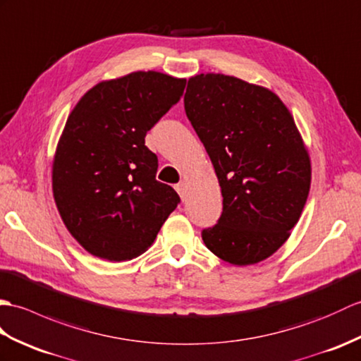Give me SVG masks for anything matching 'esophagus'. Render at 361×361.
Instances as JSON below:
<instances>
[{"mask_svg":"<svg viewBox=\"0 0 361 361\" xmlns=\"http://www.w3.org/2000/svg\"><path fill=\"white\" fill-rule=\"evenodd\" d=\"M176 191H178L179 196L182 197V201H183V199H185V195H187V183L183 180L179 182L178 185H176Z\"/></svg>","mask_w":361,"mask_h":361,"instance_id":"34e87169","label":"esophagus"}]
</instances>
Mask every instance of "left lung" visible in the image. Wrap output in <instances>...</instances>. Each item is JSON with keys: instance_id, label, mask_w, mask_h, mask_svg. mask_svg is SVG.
Returning a JSON list of instances; mask_svg holds the SVG:
<instances>
[{"instance_id": "1", "label": "left lung", "mask_w": 361, "mask_h": 361, "mask_svg": "<svg viewBox=\"0 0 361 361\" xmlns=\"http://www.w3.org/2000/svg\"><path fill=\"white\" fill-rule=\"evenodd\" d=\"M187 117L218 176L222 214L202 230L210 252L235 266L269 258L298 222L310 159L276 94L224 74L188 80Z\"/></svg>"}]
</instances>
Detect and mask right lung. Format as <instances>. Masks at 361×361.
Returning a JSON list of instances; mask_svg holds the SVG:
<instances>
[{
    "mask_svg": "<svg viewBox=\"0 0 361 361\" xmlns=\"http://www.w3.org/2000/svg\"><path fill=\"white\" fill-rule=\"evenodd\" d=\"M185 83L133 72L95 85L69 114L54 159V199L69 233L97 258L128 261L145 252L180 202L156 180L157 156L145 135Z\"/></svg>",
    "mask_w": 361,
    "mask_h": 361,
    "instance_id": "obj_1",
    "label": "right lung"
}]
</instances>
